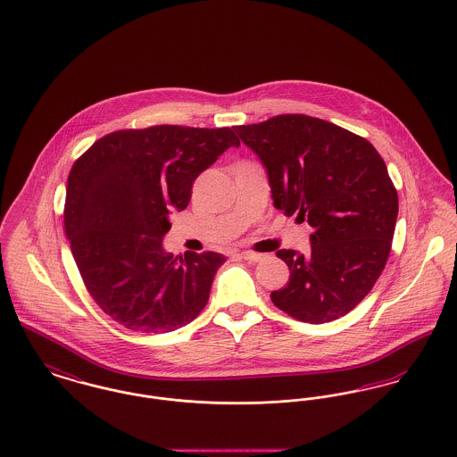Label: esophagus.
Masks as SVG:
<instances>
[{"label":"esophagus","mask_w":457,"mask_h":457,"mask_svg":"<svg viewBox=\"0 0 457 457\" xmlns=\"http://www.w3.org/2000/svg\"><path fill=\"white\" fill-rule=\"evenodd\" d=\"M237 256H240V258H242V260H245V262H251V263H258V262L264 260V254L253 253V251H244V253H240Z\"/></svg>","instance_id":"esophagus-1"}]
</instances>
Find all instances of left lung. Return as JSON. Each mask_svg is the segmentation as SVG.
<instances>
[{
  "mask_svg": "<svg viewBox=\"0 0 457 457\" xmlns=\"http://www.w3.org/2000/svg\"><path fill=\"white\" fill-rule=\"evenodd\" d=\"M263 162L277 210L312 225V253L280 249L288 284L273 304L304 323L354 310L384 271L399 197L378 151L332 121L287 113L234 127Z\"/></svg>",
  "mask_w": 457,
  "mask_h": 457,
  "instance_id": "obj_1",
  "label": "left lung"
}]
</instances>
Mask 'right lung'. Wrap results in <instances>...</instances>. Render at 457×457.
<instances>
[{
  "mask_svg": "<svg viewBox=\"0 0 457 457\" xmlns=\"http://www.w3.org/2000/svg\"><path fill=\"white\" fill-rule=\"evenodd\" d=\"M230 127L153 125L103 136L73 163L63 210L73 260L93 301L121 327L167 334L204 310L225 258L163 251L169 212L230 145Z\"/></svg>",
  "mask_w": 457,
  "mask_h": 457,
  "instance_id": "right-lung-1",
  "label": "right lung"
}]
</instances>
